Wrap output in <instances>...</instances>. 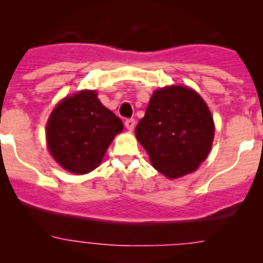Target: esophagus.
Masks as SVG:
<instances>
[{
  "label": "esophagus",
  "mask_w": 263,
  "mask_h": 263,
  "mask_svg": "<svg viewBox=\"0 0 263 263\" xmlns=\"http://www.w3.org/2000/svg\"><path fill=\"white\" fill-rule=\"evenodd\" d=\"M135 124H136V122H135L134 118H128L124 122V126H126V128L128 129V131H132V129L135 128Z\"/></svg>",
  "instance_id": "esophagus-1"
}]
</instances>
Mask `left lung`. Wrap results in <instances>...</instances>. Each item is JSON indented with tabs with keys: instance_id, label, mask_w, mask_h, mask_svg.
Returning <instances> with one entry per match:
<instances>
[{
	"instance_id": "1",
	"label": "left lung",
	"mask_w": 263,
	"mask_h": 263,
	"mask_svg": "<svg viewBox=\"0 0 263 263\" xmlns=\"http://www.w3.org/2000/svg\"><path fill=\"white\" fill-rule=\"evenodd\" d=\"M214 132L205 100L181 85L155 90L135 129L154 168L169 179L198 168L210 153Z\"/></svg>"
}]
</instances>
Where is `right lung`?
Returning <instances> with one entry per match:
<instances>
[{
	"label": "right lung",
	"instance_id": "obj_1",
	"mask_svg": "<svg viewBox=\"0 0 263 263\" xmlns=\"http://www.w3.org/2000/svg\"><path fill=\"white\" fill-rule=\"evenodd\" d=\"M123 123L104 107L94 90L65 98L47 122V144L54 160L66 171L86 174L102 161Z\"/></svg>",
	"mask_w": 263,
	"mask_h": 263
}]
</instances>
